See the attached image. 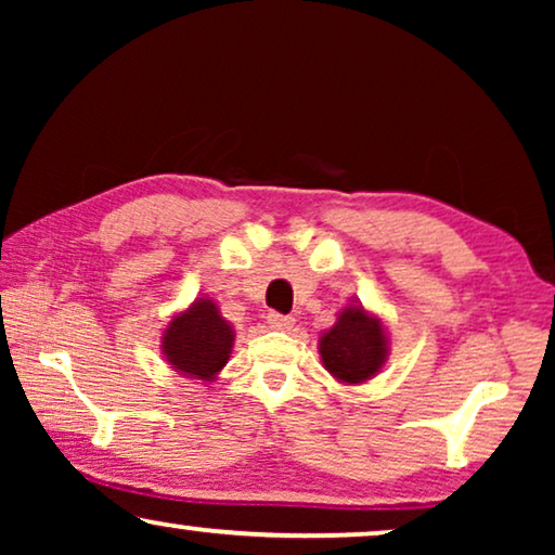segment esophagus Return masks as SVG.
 <instances>
[{"label": "esophagus", "instance_id": "34e87169", "mask_svg": "<svg viewBox=\"0 0 555 555\" xmlns=\"http://www.w3.org/2000/svg\"><path fill=\"white\" fill-rule=\"evenodd\" d=\"M268 323H270V328H275V331H287L295 321L291 315H283V313H268Z\"/></svg>", "mask_w": 555, "mask_h": 555}]
</instances>
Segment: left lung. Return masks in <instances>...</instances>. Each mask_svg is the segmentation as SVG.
I'll list each match as a JSON object with an SVG mask.
<instances>
[{"label":"left lung","mask_w":555,"mask_h":555,"mask_svg":"<svg viewBox=\"0 0 555 555\" xmlns=\"http://www.w3.org/2000/svg\"><path fill=\"white\" fill-rule=\"evenodd\" d=\"M325 371L340 384H363L374 378L389 356L382 318L371 315L363 306H348L338 321L318 340Z\"/></svg>","instance_id":"1"}]
</instances>
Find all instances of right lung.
I'll return each mask as SVG.
<instances>
[{"instance_id":"add662e5","label":"right lung","mask_w":555,"mask_h":555,"mask_svg":"<svg viewBox=\"0 0 555 555\" xmlns=\"http://www.w3.org/2000/svg\"><path fill=\"white\" fill-rule=\"evenodd\" d=\"M234 344L232 325L219 315L215 300L196 298L166 325L162 351L169 366L196 382H215L230 361Z\"/></svg>"}]
</instances>
